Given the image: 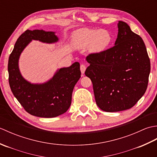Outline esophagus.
I'll list each match as a JSON object with an SVG mask.
<instances>
[{
  "label": "esophagus",
  "instance_id": "34e87169",
  "mask_svg": "<svg viewBox=\"0 0 157 157\" xmlns=\"http://www.w3.org/2000/svg\"><path fill=\"white\" fill-rule=\"evenodd\" d=\"M86 69V67L84 64H82L80 65V71H81V73H82V74H84V73H85Z\"/></svg>",
  "mask_w": 157,
  "mask_h": 157
}]
</instances>
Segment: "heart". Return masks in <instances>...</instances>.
Wrapping results in <instances>:
<instances>
[{"label":"heart","mask_w":157,"mask_h":157,"mask_svg":"<svg viewBox=\"0 0 157 157\" xmlns=\"http://www.w3.org/2000/svg\"><path fill=\"white\" fill-rule=\"evenodd\" d=\"M112 40L111 33L104 29H79L72 36L73 45L75 48L84 49L90 46L91 51L96 53L107 49Z\"/></svg>","instance_id":"obj_1"}]
</instances>
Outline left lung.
Instances as JSON below:
<instances>
[{
	"label": "left lung",
	"mask_w": 157,
	"mask_h": 157,
	"mask_svg": "<svg viewBox=\"0 0 157 157\" xmlns=\"http://www.w3.org/2000/svg\"><path fill=\"white\" fill-rule=\"evenodd\" d=\"M113 47L89 55L85 75L90 78L96 105L106 112L129 109L144 94L151 63L142 38L119 21Z\"/></svg>",
	"instance_id": "8db88e82"
}]
</instances>
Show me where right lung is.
I'll use <instances>...</instances> for the list:
<instances>
[{
	"instance_id": "obj_1",
	"label": "right lung",
	"mask_w": 157,
	"mask_h": 157,
	"mask_svg": "<svg viewBox=\"0 0 157 157\" xmlns=\"http://www.w3.org/2000/svg\"><path fill=\"white\" fill-rule=\"evenodd\" d=\"M32 40L52 44L59 41L54 32L26 30L19 36L9 56V82L11 91L29 114L51 118L67 112L71 106L73 90L81 77L79 63L58 69L51 79L42 84H32L21 74L19 59Z\"/></svg>"
}]
</instances>
